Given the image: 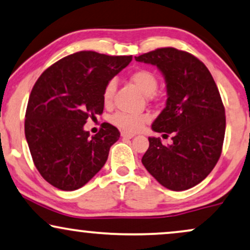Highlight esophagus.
I'll use <instances>...</instances> for the list:
<instances>
[{"label": "esophagus", "instance_id": "34e87169", "mask_svg": "<svg viewBox=\"0 0 250 250\" xmlns=\"http://www.w3.org/2000/svg\"><path fill=\"white\" fill-rule=\"evenodd\" d=\"M121 136L123 138H128V140H130V138L134 137L135 134H132V132H128V131H122Z\"/></svg>", "mask_w": 250, "mask_h": 250}]
</instances>
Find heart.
Instances as JSON below:
<instances>
[{
    "label": "heart",
    "mask_w": 250,
    "mask_h": 250,
    "mask_svg": "<svg viewBox=\"0 0 250 250\" xmlns=\"http://www.w3.org/2000/svg\"><path fill=\"white\" fill-rule=\"evenodd\" d=\"M130 81L134 83L142 91V93L145 96L151 97L156 92L158 84L157 75L153 71L148 70V69H137L130 75ZM116 91V81L115 80H109L107 82L105 87L103 91V99L105 105H110L113 102V98H114ZM150 115L148 114H137V115H131V114H125V113H116L113 116V122L118 127L122 128L125 131L134 132L140 130L143 127L145 123L150 121Z\"/></svg>",
    "instance_id": "heart-1"
}]
</instances>
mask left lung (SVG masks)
<instances>
[{
	"label": "left lung",
	"mask_w": 250,
	"mask_h": 250,
	"mask_svg": "<svg viewBox=\"0 0 250 250\" xmlns=\"http://www.w3.org/2000/svg\"><path fill=\"white\" fill-rule=\"evenodd\" d=\"M135 59L163 72L168 97L152 129L173 134L169 145L148 137L142 163L167 189L194 187L210 174L222 154L226 118L217 85L204 63L185 50L165 47Z\"/></svg>",
	"instance_id": "8db88e82"
}]
</instances>
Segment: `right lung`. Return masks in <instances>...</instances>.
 Segmentation results:
<instances>
[{"label":"right lung","instance_id":"obj_1","mask_svg":"<svg viewBox=\"0 0 250 250\" xmlns=\"http://www.w3.org/2000/svg\"><path fill=\"white\" fill-rule=\"evenodd\" d=\"M132 56L82 50L47 68L31 91L25 113V137L37 169L61 190L83 187L103 168L118 128L103 123L91 137L87 119L104 110L103 91Z\"/></svg>","mask_w":250,"mask_h":250}]
</instances>
